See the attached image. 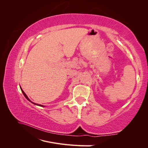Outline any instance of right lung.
Instances as JSON below:
<instances>
[{
  "label": "right lung",
  "instance_id": "add662e5",
  "mask_svg": "<svg viewBox=\"0 0 148 148\" xmlns=\"http://www.w3.org/2000/svg\"><path fill=\"white\" fill-rule=\"evenodd\" d=\"M21 88V91H22V92H23V95L25 96V97L26 98V99H28L29 101H30L31 102H32L33 103V104H35V105H37V106H41V107H44V106H42V105H41V104H36V103H34V102H33L32 101H31L30 100H29V98L28 97V96H26V94L25 93V92L23 91V89H21V88Z\"/></svg>",
  "mask_w": 148,
  "mask_h": 148
}]
</instances>
